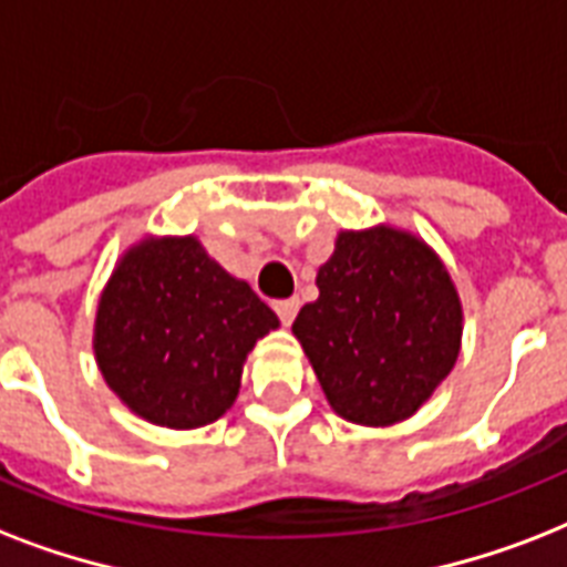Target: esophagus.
Here are the masks:
<instances>
[{"instance_id": "34e87169", "label": "esophagus", "mask_w": 567, "mask_h": 567, "mask_svg": "<svg viewBox=\"0 0 567 567\" xmlns=\"http://www.w3.org/2000/svg\"><path fill=\"white\" fill-rule=\"evenodd\" d=\"M274 309H276V315H279V320H282L285 327H291L293 318H297V309H300V302H297V300H279Z\"/></svg>"}]
</instances>
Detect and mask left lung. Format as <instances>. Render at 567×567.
I'll use <instances>...</instances> for the list:
<instances>
[{
    "mask_svg": "<svg viewBox=\"0 0 567 567\" xmlns=\"http://www.w3.org/2000/svg\"><path fill=\"white\" fill-rule=\"evenodd\" d=\"M291 332L332 412L359 426L412 417L462 350V300L439 252L379 223L338 231Z\"/></svg>",
    "mask_w": 567,
    "mask_h": 567,
    "instance_id": "obj_1",
    "label": "left lung"
}]
</instances>
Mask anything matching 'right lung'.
<instances>
[{"label": "right lung", "instance_id": "obj_1", "mask_svg": "<svg viewBox=\"0 0 567 567\" xmlns=\"http://www.w3.org/2000/svg\"><path fill=\"white\" fill-rule=\"evenodd\" d=\"M279 318L194 235H146L117 258L93 320L102 379L137 417L196 430L229 412L244 362Z\"/></svg>", "mask_w": 567, "mask_h": 567}]
</instances>
